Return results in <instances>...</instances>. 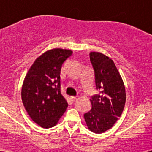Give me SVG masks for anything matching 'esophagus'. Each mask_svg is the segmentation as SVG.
I'll list each match as a JSON object with an SVG mask.
<instances>
[{
    "label": "esophagus",
    "instance_id": "esophagus-1",
    "mask_svg": "<svg viewBox=\"0 0 152 152\" xmlns=\"http://www.w3.org/2000/svg\"><path fill=\"white\" fill-rule=\"evenodd\" d=\"M76 99V96H71V97H70V99H71V101H72V102H74V101Z\"/></svg>",
    "mask_w": 152,
    "mask_h": 152
}]
</instances>
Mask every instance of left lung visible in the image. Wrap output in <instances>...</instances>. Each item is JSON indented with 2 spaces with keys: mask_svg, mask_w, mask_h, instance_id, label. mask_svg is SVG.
<instances>
[{
  "mask_svg": "<svg viewBox=\"0 0 152 152\" xmlns=\"http://www.w3.org/2000/svg\"><path fill=\"white\" fill-rule=\"evenodd\" d=\"M95 84L99 94L90 99L91 109L83 115L88 129L102 134L114 126L126 102L124 83L114 61L99 52H91Z\"/></svg>",
  "mask_w": 152,
  "mask_h": 152,
  "instance_id": "1",
  "label": "left lung"
}]
</instances>
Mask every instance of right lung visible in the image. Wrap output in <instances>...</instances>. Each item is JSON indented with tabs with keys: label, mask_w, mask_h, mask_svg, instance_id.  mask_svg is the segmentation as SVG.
Instances as JSON below:
<instances>
[{
	"label": "right lung",
	"mask_w": 152,
	"mask_h": 152,
	"mask_svg": "<svg viewBox=\"0 0 152 152\" xmlns=\"http://www.w3.org/2000/svg\"><path fill=\"white\" fill-rule=\"evenodd\" d=\"M69 49L48 50L36 59L28 71L21 89L24 107L31 119L43 128L56 125L68 103L61 94V69L72 55Z\"/></svg>",
	"instance_id": "obj_1"
}]
</instances>
